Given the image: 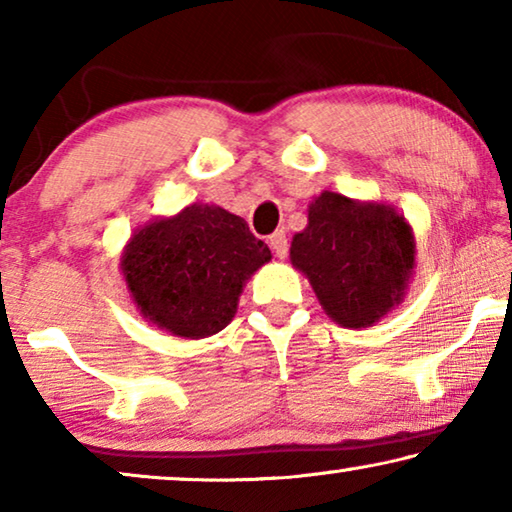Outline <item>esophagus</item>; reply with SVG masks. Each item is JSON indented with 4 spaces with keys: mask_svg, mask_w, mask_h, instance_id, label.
<instances>
[{
    "mask_svg": "<svg viewBox=\"0 0 512 512\" xmlns=\"http://www.w3.org/2000/svg\"><path fill=\"white\" fill-rule=\"evenodd\" d=\"M268 244H271L273 253H275L277 257H280V259L287 257V253H289V239H287V235H284V230L273 232L271 239H268Z\"/></svg>",
    "mask_w": 512,
    "mask_h": 512,
    "instance_id": "esophagus-1",
    "label": "esophagus"
}]
</instances>
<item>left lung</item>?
<instances>
[{
	"mask_svg": "<svg viewBox=\"0 0 512 512\" xmlns=\"http://www.w3.org/2000/svg\"><path fill=\"white\" fill-rule=\"evenodd\" d=\"M291 262L309 277L329 318L368 327L402 300L415 241L393 207L323 192L309 205L307 228L291 241Z\"/></svg>",
	"mask_w": 512,
	"mask_h": 512,
	"instance_id": "left-lung-1",
	"label": "left lung"
}]
</instances>
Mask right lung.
I'll return each instance as SVG.
<instances>
[{
  "instance_id": "1",
  "label": "right lung",
  "mask_w": 512,
  "mask_h": 512,
  "mask_svg": "<svg viewBox=\"0 0 512 512\" xmlns=\"http://www.w3.org/2000/svg\"><path fill=\"white\" fill-rule=\"evenodd\" d=\"M268 259L271 250L241 216L194 203L137 230L121 268L144 318L183 339H205L230 323L241 287Z\"/></svg>"
}]
</instances>
